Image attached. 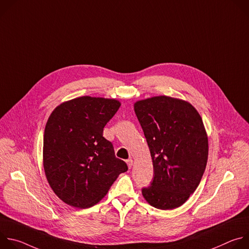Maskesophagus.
<instances>
[{"label":"esophagus","instance_id":"obj_1","mask_svg":"<svg viewBox=\"0 0 249 249\" xmlns=\"http://www.w3.org/2000/svg\"><path fill=\"white\" fill-rule=\"evenodd\" d=\"M126 162H127L128 167H129V168H131V167H132V165H133V162H134V161H133V160H132V159H129V160H126Z\"/></svg>","mask_w":249,"mask_h":249}]
</instances>
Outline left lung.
Returning a JSON list of instances; mask_svg holds the SVG:
<instances>
[{
  "label": "left lung",
  "mask_w": 249,
  "mask_h": 249,
  "mask_svg": "<svg viewBox=\"0 0 249 249\" xmlns=\"http://www.w3.org/2000/svg\"><path fill=\"white\" fill-rule=\"evenodd\" d=\"M134 110L151 152L154 178L142 189L160 210L183 205L198 187L208 160V136L202 118L188 101L166 95L138 100Z\"/></svg>",
  "instance_id": "obj_1"
}]
</instances>
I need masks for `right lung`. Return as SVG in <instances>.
Here are the masks:
<instances>
[{
	"mask_svg": "<svg viewBox=\"0 0 249 249\" xmlns=\"http://www.w3.org/2000/svg\"><path fill=\"white\" fill-rule=\"evenodd\" d=\"M121 102L81 96L58 105L50 114L43 138V167L54 193L80 209L97 204L120 173L125 161L115 157L103 128Z\"/></svg>",
	"mask_w": 249,
	"mask_h": 249,
	"instance_id": "obj_1",
	"label": "right lung"
}]
</instances>
